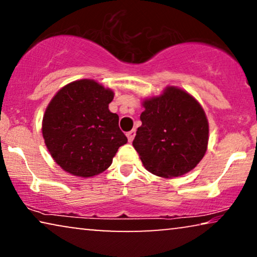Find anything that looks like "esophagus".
<instances>
[{"label":"esophagus","mask_w":257,"mask_h":257,"mask_svg":"<svg viewBox=\"0 0 257 257\" xmlns=\"http://www.w3.org/2000/svg\"><path fill=\"white\" fill-rule=\"evenodd\" d=\"M126 137H127L128 142L132 143L133 139H135V137H136V130H131V131L126 133Z\"/></svg>","instance_id":"1"}]
</instances>
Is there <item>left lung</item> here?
Returning a JSON list of instances; mask_svg holds the SVG:
<instances>
[{"instance_id":"obj_1","label":"left lung","mask_w":257,"mask_h":257,"mask_svg":"<svg viewBox=\"0 0 257 257\" xmlns=\"http://www.w3.org/2000/svg\"><path fill=\"white\" fill-rule=\"evenodd\" d=\"M143 106L142 126L132 144L146 170L161 178L192 171L208 145V120L201 105L186 91L168 86Z\"/></svg>"}]
</instances>
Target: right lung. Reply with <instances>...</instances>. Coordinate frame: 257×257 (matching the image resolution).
<instances>
[{"mask_svg":"<svg viewBox=\"0 0 257 257\" xmlns=\"http://www.w3.org/2000/svg\"><path fill=\"white\" fill-rule=\"evenodd\" d=\"M113 94L92 79H80L62 87L49 103L42 133L51 157L65 172L83 178L99 174L127 143L118 114L108 110Z\"/></svg>","mask_w":257,"mask_h":257,"instance_id":"obj_1","label":"right lung"}]
</instances>
